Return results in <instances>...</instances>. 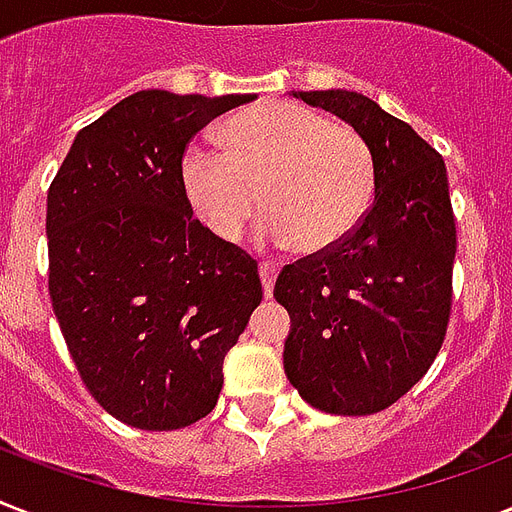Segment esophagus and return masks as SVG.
Masks as SVG:
<instances>
[{"label":"esophagus","mask_w":512,"mask_h":512,"mask_svg":"<svg viewBox=\"0 0 512 512\" xmlns=\"http://www.w3.org/2000/svg\"><path fill=\"white\" fill-rule=\"evenodd\" d=\"M276 273H279V265L260 263V281H263L265 297H271V295H273V284H276Z\"/></svg>","instance_id":"34e87169"}]
</instances>
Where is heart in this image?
<instances>
[{
  "mask_svg": "<svg viewBox=\"0 0 512 512\" xmlns=\"http://www.w3.org/2000/svg\"><path fill=\"white\" fill-rule=\"evenodd\" d=\"M220 146L185 148L180 188L215 239L239 241L257 204L260 236L321 255L364 220L374 191L372 148L353 127L292 100H263L228 119Z\"/></svg>",
  "mask_w": 512,
  "mask_h": 512,
  "instance_id": "obj_1",
  "label": "heart"
}]
</instances>
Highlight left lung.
<instances>
[{"label": "left lung", "mask_w": 512, "mask_h": 512, "mask_svg": "<svg viewBox=\"0 0 512 512\" xmlns=\"http://www.w3.org/2000/svg\"><path fill=\"white\" fill-rule=\"evenodd\" d=\"M292 95L369 143L374 201L342 244L279 273L273 297L292 319L284 372L321 412H382L422 380L449 324L457 228L446 164L361 92Z\"/></svg>", "instance_id": "left-lung-1"}]
</instances>
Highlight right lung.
<instances>
[{
	"label": "right lung",
	"instance_id": "right-lung-1",
	"mask_svg": "<svg viewBox=\"0 0 512 512\" xmlns=\"http://www.w3.org/2000/svg\"><path fill=\"white\" fill-rule=\"evenodd\" d=\"M249 100L135 92L76 135L47 191L52 311L92 398L132 428L207 417L263 300L255 260L180 188L188 140Z\"/></svg>",
	"mask_w": 512,
	"mask_h": 512
}]
</instances>
